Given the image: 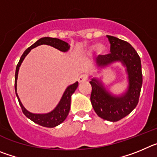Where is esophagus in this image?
I'll return each instance as SVG.
<instances>
[{
	"label": "esophagus",
	"instance_id": "esophagus-1",
	"mask_svg": "<svg viewBox=\"0 0 157 157\" xmlns=\"http://www.w3.org/2000/svg\"><path fill=\"white\" fill-rule=\"evenodd\" d=\"M86 80H87V77L86 75H81L78 77V82L79 83L84 82H86Z\"/></svg>",
	"mask_w": 157,
	"mask_h": 157
}]
</instances>
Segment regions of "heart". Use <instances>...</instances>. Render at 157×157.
<instances>
[{
  "instance_id": "b5f03b06",
  "label": "heart",
  "mask_w": 157,
  "mask_h": 157,
  "mask_svg": "<svg viewBox=\"0 0 157 157\" xmlns=\"http://www.w3.org/2000/svg\"><path fill=\"white\" fill-rule=\"evenodd\" d=\"M91 48H92V49L93 48H94V46L91 47ZM96 49H97V52H98V53L101 54V55H102V54H105L107 51L106 46L104 45H102V44H100V45H98V46H97V48H96Z\"/></svg>"
}]
</instances>
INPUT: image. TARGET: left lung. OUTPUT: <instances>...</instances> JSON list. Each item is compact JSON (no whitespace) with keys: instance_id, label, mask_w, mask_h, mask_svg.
<instances>
[{"instance_id":"8db88e82","label":"left lung","mask_w":157,"mask_h":157,"mask_svg":"<svg viewBox=\"0 0 157 157\" xmlns=\"http://www.w3.org/2000/svg\"><path fill=\"white\" fill-rule=\"evenodd\" d=\"M107 37L111 44V53L98 56L96 64L105 68L120 62L126 67L128 87L121 95H115L107 90L101 80L93 78L90 82L92 86L90 101L99 117L116 122L130 114L138 105L142 86L141 63L138 52L130 43L113 36Z\"/></svg>"}]
</instances>
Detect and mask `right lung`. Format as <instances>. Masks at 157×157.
<instances>
[{
	"label": "right lung",
	"instance_id": "obj_1",
	"mask_svg": "<svg viewBox=\"0 0 157 157\" xmlns=\"http://www.w3.org/2000/svg\"><path fill=\"white\" fill-rule=\"evenodd\" d=\"M41 45H50V46L53 47V48H56V49L63 52H67L70 48V45H69L68 43L60 39H58V38H55V37H45L37 40L31 46H30L27 49L24 51L23 54L20 57L17 66H16V75H15V90H16V97H17L18 101H19V105L21 107L22 111H23V114L25 116L38 125H41L45 127H55L63 123L68 115L71 107V98L78 86V82L67 87L63 96H62L61 99L58 103V105H56V108L52 111H51L50 112L45 113V114H36V113H32V112L27 111L20 101V99H19V96L17 94V78L20 65L31 49Z\"/></svg>",
	"mask_w": 157,
	"mask_h": 157
}]
</instances>
